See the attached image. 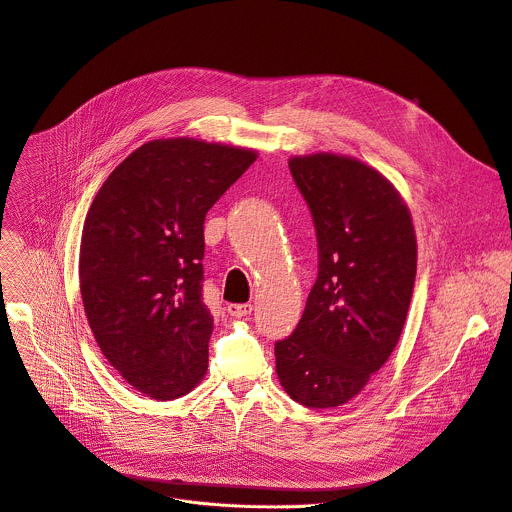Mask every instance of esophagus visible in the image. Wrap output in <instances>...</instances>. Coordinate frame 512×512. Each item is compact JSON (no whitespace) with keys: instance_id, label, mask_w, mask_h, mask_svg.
Here are the masks:
<instances>
[{"instance_id":"1","label":"esophagus","mask_w":512,"mask_h":512,"mask_svg":"<svg viewBox=\"0 0 512 512\" xmlns=\"http://www.w3.org/2000/svg\"><path fill=\"white\" fill-rule=\"evenodd\" d=\"M228 313L232 317H248L252 313V304L246 302V304H228Z\"/></svg>"}]
</instances>
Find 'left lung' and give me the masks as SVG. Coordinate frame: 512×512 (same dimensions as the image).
<instances>
[{
  "label": "left lung",
  "mask_w": 512,
  "mask_h": 512,
  "mask_svg": "<svg viewBox=\"0 0 512 512\" xmlns=\"http://www.w3.org/2000/svg\"><path fill=\"white\" fill-rule=\"evenodd\" d=\"M311 210L319 274L288 339L276 341L284 391L315 410L355 397L395 349L416 280L410 210L373 167L317 153L288 161Z\"/></svg>",
  "instance_id": "1"
}]
</instances>
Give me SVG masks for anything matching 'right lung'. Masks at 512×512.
Here are the masks:
<instances>
[{
	"instance_id": "add662e5",
	"label": "right lung",
	"mask_w": 512,
	"mask_h": 512,
	"mask_svg": "<svg viewBox=\"0 0 512 512\" xmlns=\"http://www.w3.org/2000/svg\"><path fill=\"white\" fill-rule=\"evenodd\" d=\"M256 161L252 149L157 139L98 189L80 242V294L109 363L147 397L189 393L208 371L203 222Z\"/></svg>"
}]
</instances>
